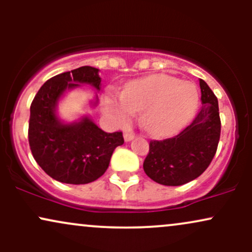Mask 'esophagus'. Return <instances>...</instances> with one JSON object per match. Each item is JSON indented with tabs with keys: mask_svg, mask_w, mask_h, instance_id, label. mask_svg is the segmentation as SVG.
Returning <instances> with one entry per match:
<instances>
[{
	"mask_svg": "<svg viewBox=\"0 0 252 252\" xmlns=\"http://www.w3.org/2000/svg\"><path fill=\"white\" fill-rule=\"evenodd\" d=\"M134 137L135 134L131 131H126V134H124V141H126V142H130L131 140H134Z\"/></svg>",
	"mask_w": 252,
	"mask_h": 252,
	"instance_id": "obj_1",
	"label": "esophagus"
}]
</instances>
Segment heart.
Masks as SVG:
<instances>
[{
  "instance_id": "heart-1",
  "label": "heart",
  "mask_w": 252,
  "mask_h": 252,
  "mask_svg": "<svg viewBox=\"0 0 252 252\" xmlns=\"http://www.w3.org/2000/svg\"><path fill=\"white\" fill-rule=\"evenodd\" d=\"M198 103L194 84L168 74L132 80L124 86L122 94L108 92L103 97L104 110L118 122H126L135 111H141V124L154 136H168L184 128Z\"/></svg>"
}]
</instances>
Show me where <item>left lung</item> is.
Here are the masks:
<instances>
[{"label":"left lung","mask_w":252,"mask_h":252,"mask_svg":"<svg viewBox=\"0 0 252 252\" xmlns=\"http://www.w3.org/2000/svg\"><path fill=\"white\" fill-rule=\"evenodd\" d=\"M201 109L180 134L163 141H150L143 169L164 186H181L194 180L210 166L220 138L218 99L202 79Z\"/></svg>","instance_id":"8db88e82"}]
</instances>
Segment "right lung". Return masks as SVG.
Listing matches in <instances>:
<instances>
[{
  "label": "right lung",
  "instance_id": "add662e5",
  "mask_svg": "<svg viewBox=\"0 0 252 252\" xmlns=\"http://www.w3.org/2000/svg\"><path fill=\"white\" fill-rule=\"evenodd\" d=\"M99 70L91 66L63 72L40 88L31 105L28 141L34 158L54 180L84 185L97 180L108 169L116 147L124 143L121 131L98 128L89 116L72 123L58 117L57 108L66 91L90 85L100 90ZM92 105L97 104V97Z\"/></svg>",
  "mask_w": 252,
  "mask_h": 252
}]
</instances>
